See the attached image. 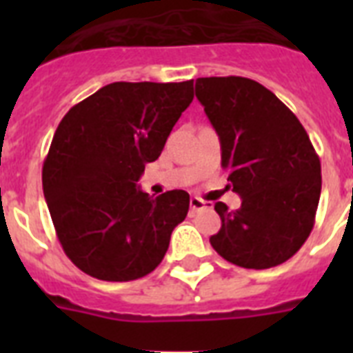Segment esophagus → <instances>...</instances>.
I'll return each mask as SVG.
<instances>
[{
  "instance_id": "1",
  "label": "esophagus",
  "mask_w": 353,
  "mask_h": 353,
  "mask_svg": "<svg viewBox=\"0 0 353 353\" xmlns=\"http://www.w3.org/2000/svg\"><path fill=\"white\" fill-rule=\"evenodd\" d=\"M210 205L205 201V199L198 198V196H192L190 198V209L192 210H203V209H209Z\"/></svg>"
}]
</instances>
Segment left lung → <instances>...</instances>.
I'll list each match as a JSON object with an SVG mask.
<instances>
[{"instance_id": "8db88e82", "label": "left lung", "mask_w": 353, "mask_h": 353, "mask_svg": "<svg viewBox=\"0 0 353 353\" xmlns=\"http://www.w3.org/2000/svg\"><path fill=\"white\" fill-rule=\"evenodd\" d=\"M196 97L220 137L227 188L241 198L236 210L214 205L221 229L210 245L245 269L284 263L307 240L321 198V161L306 130L251 79H198Z\"/></svg>"}]
</instances>
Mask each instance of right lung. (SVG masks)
I'll return each mask as SVG.
<instances>
[{
	"label": "right lung",
	"mask_w": 353,
	"mask_h": 353,
	"mask_svg": "<svg viewBox=\"0 0 353 353\" xmlns=\"http://www.w3.org/2000/svg\"><path fill=\"white\" fill-rule=\"evenodd\" d=\"M192 99V80L113 82L60 121L41 183L58 240L80 271L130 282L165 258L190 196L168 190L154 199L137 181Z\"/></svg>",
	"instance_id": "add662e5"
}]
</instances>
